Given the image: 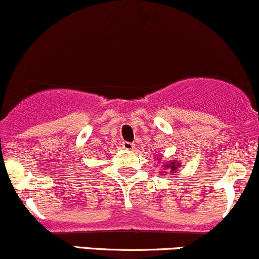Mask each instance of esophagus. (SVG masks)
<instances>
[{
    "instance_id": "1",
    "label": "esophagus",
    "mask_w": 259,
    "mask_h": 259,
    "mask_svg": "<svg viewBox=\"0 0 259 259\" xmlns=\"http://www.w3.org/2000/svg\"><path fill=\"white\" fill-rule=\"evenodd\" d=\"M121 146H123V148L125 149V151H133L134 148H135V146H134V143L132 142H123L121 143Z\"/></svg>"
}]
</instances>
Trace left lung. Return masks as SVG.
<instances>
[{
    "mask_svg": "<svg viewBox=\"0 0 259 259\" xmlns=\"http://www.w3.org/2000/svg\"><path fill=\"white\" fill-rule=\"evenodd\" d=\"M157 160L160 163L161 158L160 157L157 158ZM180 167H181V163L177 160H171L170 163L169 161H164V164L161 165L160 175H176V172L180 170ZM172 177L175 179V176H169L171 177V180H174L172 179Z\"/></svg>",
    "mask_w": 259,
    "mask_h": 259,
    "instance_id": "left-lung-1",
    "label": "left lung"
}]
</instances>
